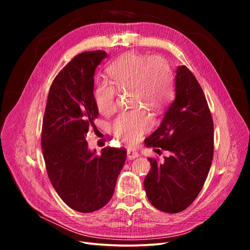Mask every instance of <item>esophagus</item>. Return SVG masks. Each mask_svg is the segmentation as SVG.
<instances>
[{"label": "esophagus", "instance_id": "obj_1", "mask_svg": "<svg viewBox=\"0 0 250 250\" xmlns=\"http://www.w3.org/2000/svg\"><path fill=\"white\" fill-rule=\"evenodd\" d=\"M127 158L128 159H135V158H137V157H139V153L136 151V150H134V149H128L127 150Z\"/></svg>", "mask_w": 250, "mask_h": 250}]
</instances>
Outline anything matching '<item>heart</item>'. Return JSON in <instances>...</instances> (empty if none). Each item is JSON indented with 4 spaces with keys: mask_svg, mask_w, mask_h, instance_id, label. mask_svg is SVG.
Listing matches in <instances>:
<instances>
[{
    "mask_svg": "<svg viewBox=\"0 0 250 250\" xmlns=\"http://www.w3.org/2000/svg\"><path fill=\"white\" fill-rule=\"evenodd\" d=\"M109 82H98L93 89L96 107L104 115L115 110L116 90H130L129 102L153 111L162 109L173 94V78L167 61L161 57H147L127 52L109 63L106 69ZM152 125L150 114L141 107L123 111L112 123L117 140L134 146Z\"/></svg>",
    "mask_w": 250,
    "mask_h": 250,
    "instance_id": "heart-1",
    "label": "heart"
}]
</instances>
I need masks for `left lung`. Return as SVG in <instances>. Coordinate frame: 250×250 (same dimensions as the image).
<instances>
[{
  "label": "left lung",
  "instance_id": "obj_1",
  "mask_svg": "<svg viewBox=\"0 0 250 250\" xmlns=\"http://www.w3.org/2000/svg\"><path fill=\"white\" fill-rule=\"evenodd\" d=\"M175 100L160 126L145 140L164 161L149 158L144 186L149 202L162 212L176 214L188 208L207 179L214 155V123L204 91L193 74L176 70Z\"/></svg>",
  "mask_w": 250,
  "mask_h": 250
}]
</instances>
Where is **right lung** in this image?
I'll return each mask as SVG.
<instances>
[{
	"instance_id": "obj_1",
	"label": "right lung",
	"mask_w": 250,
	"mask_h": 250,
	"mask_svg": "<svg viewBox=\"0 0 250 250\" xmlns=\"http://www.w3.org/2000/svg\"><path fill=\"white\" fill-rule=\"evenodd\" d=\"M106 57L104 50L84 51L65 65L51 83L42 121L48 178L63 203L81 213L97 211L110 201L126 158L124 148L105 147L97 155L85 140L98 116L95 69Z\"/></svg>"
}]
</instances>
